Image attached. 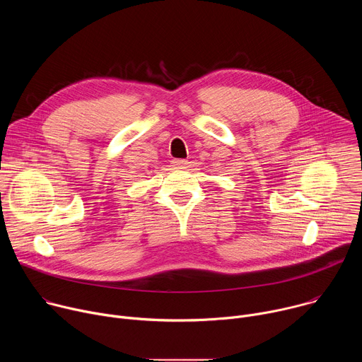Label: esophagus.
Wrapping results in <instances>:
<instances>
[{"mask_svg":"<svg viewBox=\"0 0 362 362\" xmlns=\"http://www.w3.org/2000/svg\"><path fill=\"white\" fill-rule=\"evenodd\" d=\"M173 163L177 168H187V165H189V162L185 159H176V160H173Z\"/></svg>","mask_w":362,"mask_h":362,"instance_id":"esophagus-1","label":"esophagus"}]
</instances>
